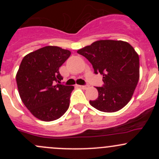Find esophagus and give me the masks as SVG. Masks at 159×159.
<instances>
[{
    "mask_svg": "<svg viewBox=\"0 0 159 159\" xmlns=\"http://www.w3.org/2000/svg\"><path fill=\"white\" fill-rule=\"evenodd\" d=\"M79 87L82 89H87L89 86V85H79Z\"/></svg>",
    "mask_w": 159,
    "mask_h": 159,
    "instance_id": "1",
    "label": "esophagus"
}]
</instances>
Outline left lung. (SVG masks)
<instances>
[{
  "mask_svg": "<svg viewBox=\"0 0 159 159\" xmlns=\"http://www.w3.org/2000/svg\"><path fill=\"white\" fill-rule=\"evenodd\" d=\"M92 65L94 73L103 75L104 84L97 87L98 97L90 101L96 109L118 111L131 100L139 79V57L128 42L100 40L78 50Z\"/></svg>",
  "mask_w": 159,
  "mask_h": 159,
  "instance_id": "1",
  "label": "left lung"
}]
</instances>
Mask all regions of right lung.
<instances>
[{
	"label": "right lung",
	"mask_w": 159,
	"mask_h": 159,
	"mask_svg": "<svg viewBox=\"0 0 159 159\" xmlns=\"http://www.w3.org/2000/svg\"><path fill=\"white\" fill-rule=\"evenodd\" d=\"M70 51L46 46L24 57L16 75L21 101L30 113L44 121H54L69 108L74 86L61 84L59 68Z\"/></svg>",
	"instance_id": "add662e5"
}]
</instances>
